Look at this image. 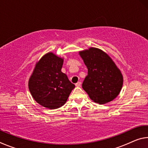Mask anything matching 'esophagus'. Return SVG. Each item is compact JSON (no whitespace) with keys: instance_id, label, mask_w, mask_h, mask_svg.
<instances>
[{"instance_id":"esophagus-1","label":"esophagus","mask_w":148,"mask_h":148,"mask_svg":"<svg viewBox=\"0 0 148 148\" xmlns=\"http://www.w3.org/2000/svg\"><path fill=\"white\" fill-rule=\"evenodd\" d=\"M81 84H82V83L80 82H77V83L75 84L76 85V87H79V86H81Z\"/></svg>"}]
</instances>
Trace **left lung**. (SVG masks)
Here are the masks:
<instances>
[{"label": "left lung", "mask_w": 148, "mask_h": 148, "mask_svg": "<svg viewBox=\"0 0 148 148\" xmlns=\"http://www.w3.org/2000/svg\"><path fill=\"white\" fill-rule=\"evenodd\" d=\"M88 69L82 84L92 101L106 104L116 98L121 91L123 78L114 62L101 49L90 47L79 52Z\"/></svg>", "instance_id": "1"}]
</instances>
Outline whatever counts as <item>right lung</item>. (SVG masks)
Returning <instances> with one entry per match:
<instances>
[{
  "label": "right lung",
  "instance_id": "right-lung-1",
  "mask_svg": "<svg viewBox=\"0 0 148 148\" xmlns=\"http://www.w3.org/2000/svg\"><path fill=\"white\" fill-rule=\"evenodd\" d=\"M63 59L49 52L37 62L29 80L32 97L39 104L49 109L61 107L75 86L61 72Z\"/></svg>",
  "mask_w": 148,
  "mask_h": 148
}]
</instances>
